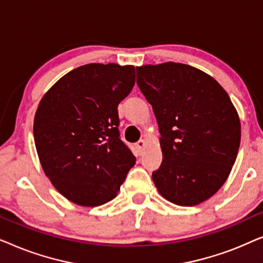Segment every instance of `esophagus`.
Instances as JSON below:
<instances>
[{
  "label": "esophagus",
  "instance_id": "esophagus-1",
  "mask_svg": "<svg viewBox=\"0 0 263 263\" xmlns=\"http://www.w3.org/2000/svg\"><path fill=\"white\" fill-rule=\"evenodd\" d=\"M135 146H136V148H138L140 152H141V151L145 148V146H146V141L145 140H139L138 142L135 143Z\"/></svg>",
  "mask_w": 263,
  "mask_h": 263
}]
</instances>
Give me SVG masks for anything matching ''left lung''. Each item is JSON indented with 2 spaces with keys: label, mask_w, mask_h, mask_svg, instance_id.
Wrapping results in <instances>:
<instances>
[{
  "label": "left lung",
  "mask_w": 263,
  "mask_h": 263,
  "mask_svg": "<svg viewBox=\"0 0 263 263\" xmlns=\"http://www.w3.org/2000/svg\"><path fill=\"white\" fill-rule=\"evenodd\" d=\"M136 84L152 105L163 163L152 174L160 195L195 206L228 179L240 143L238 114L224 88L188 64L136 67Z\"/></svg>",
  "instance_id": "1"
}]
</instances>
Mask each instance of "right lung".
Returning a JSON list of instances; mask_svg holds the SVG:
<instances>
[{"label": "right lung", "instance_id": "obj_1", "mask_svg": "<svg viewBox=\"0 0 263 263\" xmlns=\"http://www.w3.org/2000/svg\"><path fill=\"white\" fill-rule=\"evenodd\" d=\"M134 84V66L89 63L61 78L39 103L33 123L39 160L71 202H109L134 166L135 157L120 139L117 110Z\"/></svg>", "mask_w": 263, "mask_h": 263}]
</instances>
